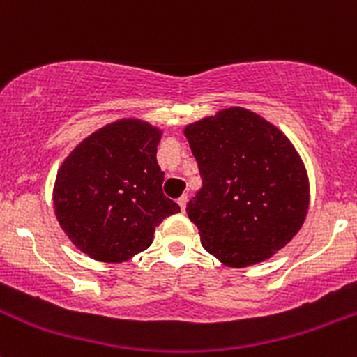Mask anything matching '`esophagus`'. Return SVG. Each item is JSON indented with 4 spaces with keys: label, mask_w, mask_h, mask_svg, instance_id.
Listing matches in <instances>:
<instances>
[{
    "label": "esophagus",
    "mask_w": 357,
    "mask_h": 357,
    "mask_svg": "<svg viewBox=\"0 0 357 357\" xmlns=\"http://www.w3.org/2000/svg\"><path fill=\"white\" fill-rule=\"evenodd\" d=\"M178 204H179V207H181V211H185V208H186V204H188V197H186V195L179 197V199H178Z\"/></svg>",
    "instance_id": "esophagus-1"
}]
</instances>
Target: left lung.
<instances>
[{
  "mask_svg": "<svg viewBox=\"0 0 357 357\" xmlns=\"http://www.w3.org/2000/svg\"><path fill=\"white\" fill-rule=\"evenodd\" d=\"M185 136L202 178L186 212L208 254L245 268L297 235L309 207L307 172L280 129L233 107L190 124Z\"/></svg>",
  "mask_w": 357,
  "mask_h": 357,
  "instance_id": "1",
  "label": "left lung"
}]
</instances>
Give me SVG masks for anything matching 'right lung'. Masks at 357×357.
Returning a JSON list of instances; mask_svg holds the SVG:
<instances>
[{
  "label": "right lung",
  "mask_w": 357,
  "mask_h": 357,
  "mask_svg": "<svg viewBox=\"0 0 357 357\" xmlns=\"http://www.w3.org/2000/svg\"><path fill=\"white\" fill-rule=\"evenodd\" d=\"M162 132L119 121L93 132L60 167L55 214L74 245L103 262H124L152 245L158 222L179 212L162 192Z\"/></svg>",
  "instance_id": "right-lung-1"
}]
</instances>
